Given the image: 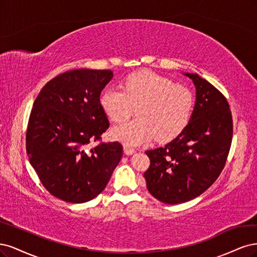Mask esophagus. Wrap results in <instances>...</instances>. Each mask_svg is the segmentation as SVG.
I'll return each mask as SVG.
<instances>
[{
	"label": "esophagus",
	"mask_w": 257,
	"mask_h": 257,
	"mask_svg": "<svg viewBox=\"0 0 257 257\" xmlns=\"http://www.w3.org/2000/svg\"><path fill=\"white\" fill-rule=\"evenodd\" d=\"M123 151H125V154H126V155H132V154H135V153H136V150H135V148H132V147L128 146V145H125V146H123Z\"/></svg>",
	"instance_id": "obj_1"
}]
</instances>
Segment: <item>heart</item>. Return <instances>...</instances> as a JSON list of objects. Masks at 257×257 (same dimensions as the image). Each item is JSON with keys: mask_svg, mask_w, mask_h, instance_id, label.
Segmentation results:
<instances>
[{"mask_svg": "<svg viewBox=\"0 0 257 257\" xmlns=\"http://www.w3.org/2000/svg\"><path fill=\"white\" fill-rule=\"evenodd\" d=\"M121 87L105 88L100 105L115 122L126 120L137 107L138 117L112 131L114 139L130 147L147 143L153 138L168 142L177 138L192 118L194 95L191 89L174 84L169 78L141 70L128 74Z\"/></svg>", "mask_w": 257, "mask_h": 257, "instance_id": "obj_1", "label": "heart"}]
</instances>
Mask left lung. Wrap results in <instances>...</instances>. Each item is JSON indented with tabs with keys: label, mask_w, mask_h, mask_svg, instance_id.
<instances>
[{
	"label": "left lung",
	"mask_w": 257,
	"mask_h": 257,
	"mask_svg": "<svg viewBox=\"0 0 257 257\" xmlns=\"http://www.w3.org/2000/svg\"><path fill=\"white\" fill-rule=\"evenodd\" d=\"M192 118L163 147L146 151L151 165L144 173L151 194L165 204H180L201 195L224 169L233 138V118L225 96L196 73Z\"/></svg>",
	"instance_id": "1"
}]
</instances>
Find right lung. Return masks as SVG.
I'll use <instances>...</instances> for the list:
<instances>
[{
    "instance_id": "add662e5",
    "label": "right lung",
    "mask_w": 257,
    "mask_h": 257,
    "mask_svg": "<svg viewBox=\"0 0 257 257\" xmlns=\"http://www.w3.org/2000/svg\"><path fill=\"white\" fill-rule=\"evenodd\" d=\"M112 77L111 70L66 71L49 81L33 104L29 160L43 186L64 202L93 200L121 159L120 143L101 141L110 122L99 98Z\"/></svg>"
}]
</instances>
